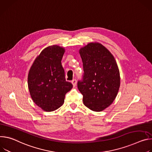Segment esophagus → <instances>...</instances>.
<instances>
[{
    "instance_id": "1",
    "label": "esophagus",
    "mask_w": 152,
    "mask_h": 152,
    "mask_svg": "<svg viewBox=\"0 0 152 152\" xmlns=\"http://www.w3.org/2000/svg\"><path fill=\"white\" fill-rule=\"evenodd\" d=\"M71 83H72V85H73V86H74L75 87V86H76V84H77V80H76L75 79H74V80H72Z\"/></svg>"
}]
</instances>
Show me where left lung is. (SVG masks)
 I'll list each match as a JSON object with an SVG mask.
<instances>
[{
    "label": "left lung",
    "instance_id": "8db88e82",
    "mask_svg": "<svg viewBox=\"0 0 152 152\" xmlns=\"http://www.w3.org/2000/svg\"><path fill=\"white\" fill-rule=\"evenodd\" d=\"M84 73L77 86L87 107L100 112L115 99L120 86L118 67L112 54L104 46L90 43L80 50Z\"/></svg>",
    "mask_w": 152,
    "mask_h": 152
}]
</instances>
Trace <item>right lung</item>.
I'll list each match as a JSON object with an SVG mask.
<instances>
[{"mask_svg": "<svg viewBox=\"0 0 152 152\" xmlns=\"http://www.w3.org/2000/svg\"><path fill=\"white\" fill-rule=\"evenodd\" d=\"M64 49L57 45L44 49L35 60L28 77L31 96L39 107L47 112L61 106L66 94L73 87L66 81L61 59Z\"/></svg>", "mask_w": 152, "mask_h": 152, "instance_id": "add662e5", "label": "right lung"}]
</instances>
